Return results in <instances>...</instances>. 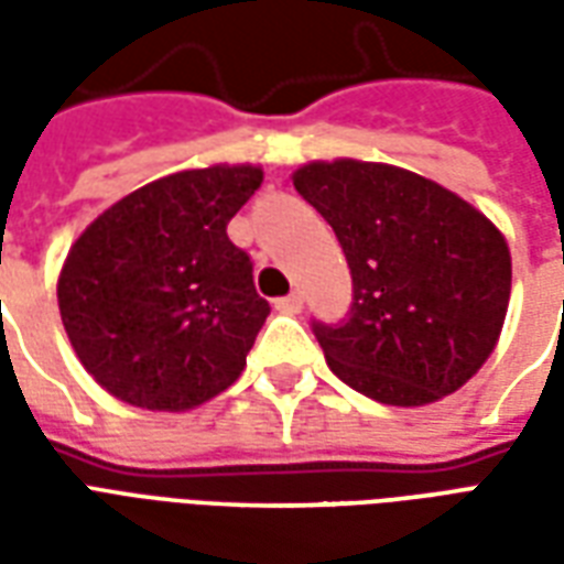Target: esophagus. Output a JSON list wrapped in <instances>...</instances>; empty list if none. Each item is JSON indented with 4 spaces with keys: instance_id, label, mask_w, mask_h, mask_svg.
<instances>
[{
    "instance_id": "34e87169",
    "label": "esophagus",
    "mask_w": 564,
    "mask_h": 564,
    "mask_svg": "<svg viewBox=\"0 0 564 564\" xmlns=\"http://www.w3.org/2000/svg\"><path fill=\"white\" fill-rule=\"evenodd\" d=\"M274 311H278V314H299V311H302V295H283V299L274 302Z\"/></svg>"
}]
</instances>
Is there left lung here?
<instances>
[{"mask_svg":"<svg viewBox=\"0 0 564 564\" xmlns=\"http://www.w3.org/2000/svg\"><path fill=\"white\" fill-rule=\"evenodd\" d=\"M293 186L335 229L354 278L350 317L314 323L332 371L395 408L465 387L508 317L510 250L496 223L387 162H305Z\"/></svg>","mask_w":564,"mask_h":564,"instance_id":"8db88e82","label":"left lung"}]
</instances>
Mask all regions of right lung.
<instances>
[{
    "instance_id": "right-lung-1",
    "label": "right lung",
    "mask_w": 564,
    "mask_h": 564,
    "mask_svg": "<svg viewBox=\"0 0 564 564\" xmlns=\"http://www.w3.org/2000/svg\"><path fill=\"white\" fill-rule=\"evenodd\" d=\"M262 169L208 165L139 186L78 235L56 281L87 375L141 411H193L241 378L269 317L226 226Z\"/></svg>"
}]
</instances>
